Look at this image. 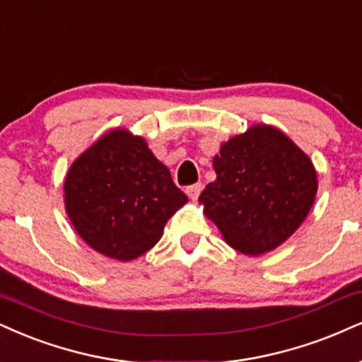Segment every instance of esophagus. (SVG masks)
Instances as JSON below:
<instances>
[{"mask_svg": "<svg viewBox=\"0 0 362 362\" xmlns=\"http://www.w3.org/2000/svg\"><path fill=\"white\" fill-rule=\"evenodd\" d=\"M202 189H203L202 182H196V185H191V186H188V188H186V194H188L191 199H198V196H199V193H202Z\"/></svg>", "mask_w": 362, "mask_h": 362, "instance_id": "34e87169", "label": "esophagus"}]
</instances>
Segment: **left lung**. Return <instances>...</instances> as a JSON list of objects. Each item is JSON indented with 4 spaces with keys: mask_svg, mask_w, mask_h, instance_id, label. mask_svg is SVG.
<instances>
[{
    "mask_svg": "<svg viewBox=\"0 0 362 362\" xmlns=\"http://www.w3.org/2000/svg\"><path fill=\"white\" fill-rule=\"evenodd\" d=\"M216 180L199 202L225 242L245 255L272 252L293 235L317 194V173L300 147L267 124L221 144Z\"/></svg>",
    "mask_w": 362,
    "mask_h": 362,
    "instance_id": "8db88e82",
    "label": "left lung"
}]
</instances>
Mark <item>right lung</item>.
Returning a JSON list of instances; mask_svg holds the SVG:
<instances>
[{"mask_svg":"<svg viewBox=\"0 0 362 362\" xmlns=\"http://www.w3.org/2000/svg\"><path fill=\"white\" fill-rule=\"evenodd\" d=\"M65 209L80 238L102 255L129 262L151 250L188 202L141 136L114 129L66 173Z\"/></svg>","mask_w":362,"mask_h":362,"instance_id":"1","label":"right lung"}]
</instances>
